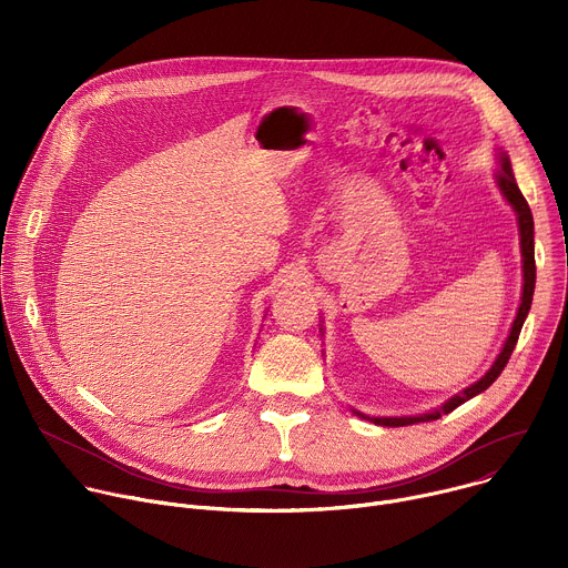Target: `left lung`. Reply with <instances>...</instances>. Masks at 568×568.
Listing matches in <instances>:
<instances>
[{
  "instance_id": "left-lung-1",
  "label": "left lung",
  "mask_w": 568,
  "mask_h": 568,
  "mask_svg": "<svg viewBox=\"0 0 568 568\" xmlns=\"http://www.w3.org/2000/svg\"><path fill=\"white\" fill-rule=\"evenodd\" d=\"M497 159H499V169L495 171V182H497V189L501 191L504 200L513 206L515 215H517V224H519V245H521V272H524V290H521V303H519V310H517V316L513 321L510 326V335L508 339L504 342V348L501 353L497 355L495 364L488 368V373H485L480 379H476L474 384H469L467 388H463L460 393L452 395L447 402H443L438 409L434 412H427V414H418V416H366L357 409H353L355 416L364 418V420H371L375 425H382V427H407V425H416V423H427V420H438L440 416L454 412L456 407H460L463 402L471 399L474 395L483 393L485 388H488L499 375L501 371L506 368L515 346H517V339H519V333H521V326L524 321L530 312V303H532V292H535V226H532V213H530V206L526 202V197L521 195L517 182H515V173H513V166H510V156L499 150L497 152Z\"/></svg>"
}]
</instances>
